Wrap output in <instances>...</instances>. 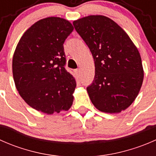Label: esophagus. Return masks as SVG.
<instances>
[{"mask_svg": "<svg viewBox=\"0 0 156 156\" xmlns=\"http://www.w3.org/2000/svg\"><path fill=\"white\" fill-rule=\"evenodd\" d=\"M75 72L77 75H80V69H76V70H75Z\"/></svg>", "mask_w": 156, "mask_h": 156, "instance_id": "34e87169", "label": "esophagus"}]
</instances>
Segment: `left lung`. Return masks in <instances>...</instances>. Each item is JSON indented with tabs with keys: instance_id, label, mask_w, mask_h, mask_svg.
<instances>
[{
	"instance_id": "1",
	"label": "left lung",
	"mask_w": 156,
	"mask_h": 156,
	"mask_svg": "<svg viewBox=\"0 0 156 156\" xmlns=\"http://www.w3.org/2000/svg\"><path fill=\"white\" fill-rule=\"evenodd\" d=\"M73 26L94 59L95 76L87 87L92 103L103 112L126 109L144 81L137 48L117 23L104 16L84 17L74 21Z\"/></svg>"
}]
</instances>
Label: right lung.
I'll use <instances>...</instances> for the list:
<instances>
[{
    "mask_svg": "<svg viewBox=\"0 0 156 156\" xmlns=\"http://www.w3.org/2000/svg\"><path fill=\"white\" fill-rule=\"evenodd\" d=\"M73 29L68 20L48 17L32 25L17 44L12 57L16 87L37 111L51 115L72 106L76 81L65 69L63 44Z\"/></svg>",
    "mask_w": 156,
    "mask_h": 156,
    "instance_id": "obj_1",
    "label": "right lung"
}]
</instances>
